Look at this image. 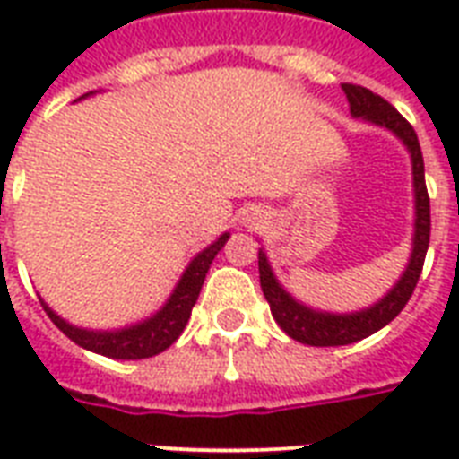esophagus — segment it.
Returning a JSON list of instances; mask_svg holds the SVG:
<instances>
[{
	"label": "esophagus",
	"mask_w": 459,
	"mask_h": 459,
	"mask_svg": "<svg viewBox=\"0 0 459 459\" xmlns=\"http://www.w3.org/2000/svg\"><path fill=\"white\" fill-rule=\"evenodd\" d=\"M240 223L247 226V229H257V226L264 223V214H262L259 209H247V212H243V216H240Z\"/></svg>",
	"instance_id": "1"
}]
</instances>
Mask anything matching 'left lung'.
I'll return each instance as SVG.
<instances>
[{
	"label": "left lung",
	"instance_id": "left-lung-1",
	"mask_svg": "<svg viewBox=\"0 0 459 459\" xmlns=\"http://www.w3.org/2000/svg\"><path fill=\"white\" fill-rule=\"evenodd\" d=\"M342 92L350 102L352 118H359L362 124L384 128L403 143L410 154L412 164V197H414V223H412V247L407 264L400 273V279L393 283L378 298L374 305L362 307L357 312H326V309H314L298 298L288 293L286 286L276 279L273 266L266 257L264 247H259V283L266 302L272 307L276 324L286 331L293 341L314 345V348H333V345H350L377 333L378 328L391 324L407 300L412 298V290L420 281L421 266L429 250V233H431V212H429L427 183H424V157H421L420 140L417 133L405 118L400 117L395 107L385 102L384 97L374 95L371 90L362 85H342Z\"/></svg>",
	"mask_w": 459,
	"mask_h": 459
}]
</instances>
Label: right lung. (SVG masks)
Returning <instances> with one entry per match:
<instances>
[{"label": "right lung", "instance_id": "add662e5", "mask_svg": "<svg viewBox=\"0 0 459 459\" xmlns=\"http://www.w3.org/2000/svg\"><path fill=\"white\" fill-rule=\"evenodd\" d=\"M95 92L78 97L75 102H81V100L95 95ZM229 238L230 233H221L214 243L207 245L202 252H197L187 262L186 272L180 273L178 283L173 286L171 295L166 298L164 305L159 307L154 314H150L147 319L131 324V326L114 328V331H95V328L75 326V324H68L61 314L54 312L42 298H39V302L45 307V312L49 314V319L56 324V328L64 331V335H68L75 345H81V348L90 350V352L111 357V359H145V357H154L159 352H164L169 345H173V342L178 341V335L183 333L195 302L200 298L202 283L207 279L209 266H212V262L221 252Z\"/></svg>", "mask_w": 459, "mask_h": 459}]
</instances>
